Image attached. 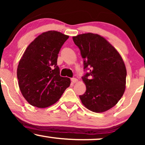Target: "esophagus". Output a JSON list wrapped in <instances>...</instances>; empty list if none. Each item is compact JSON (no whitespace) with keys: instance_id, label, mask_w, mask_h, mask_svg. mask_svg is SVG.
<instances>
[{"instance_id":"34e87169","label":"esophagus","mask_w":145,"mask_h":145,"mask_svg":"<svg viewBox=\"0 0 145 145\" xmlns=\"http://www.w3.org/2000/svg\"><path fill=\"white\" fill-rule=\"evenodd\" d=\"M71 81L72 83H76L78 82V79H76V78H72L71 79Z\"/></svg>"}]
</instances>
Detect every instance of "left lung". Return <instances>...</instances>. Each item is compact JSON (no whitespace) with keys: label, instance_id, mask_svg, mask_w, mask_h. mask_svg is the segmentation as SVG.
Listing matches in <instances>:
<instances>
[{"label":"left lung","instance_id":"obj_1","mask_svg":"<svg viewBox=\"0 0 145 145\" xmlns=\"http://www.w3.org/2000/svg\"><path fill=\"white\" fill-rule=\"evenodd\" d=\"M84 60L86 92L80 95L82 104L95 112H104L117 104L125 89L126 71L117 50L97 34L88 33L73 37Z\"/></svg>","mask_w":145,"mask_h":145}]
</instances>
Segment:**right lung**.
I'll return each instance as SVG.
<instances>
[{"instance_id":"add662e5","label":"right lung","mask_w":145,"mask_h":145,"mask_svg":"<svg viewBox=\"0 0 145 145\" xmlns=\"http://www.w3.org/2000/svg\"><path fill=\"white\" fill-rule=\"evenodd\" d=\"M69 36L55 31L43 33L25 50L18 66V84L30 104L46 108L55 104L70 79L60 76L58 54Z\"/></svg>"}]
</instances>
